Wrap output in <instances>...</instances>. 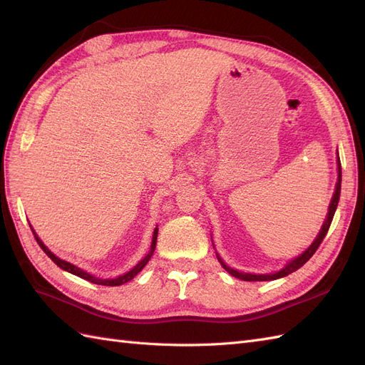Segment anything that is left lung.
Returning a JSON list of instances; mask_svg holds the SVG:
<instances>
[{"instance_id": "8db88e82", "label": "left lung", "mask_w": 365, "mask_h": 365, "mask_svg": "<svg viewBox=\"0 0 365 365\" xmlns=\"http://www.w3.org/2000/svg\"><path fill=\"white\" fill-rule=\"evenodd\" d=\"M339 193H341V163H339V157H338V181H336V189H335L332 201H330V204H329V213H327V217H326L324 224H323V227H322V231H319L317 239L314 240V244H312L311 247H309L303 254H300V256L295 257L294 260H291V262H289L288 264H286L284 268H282L280 271L274 272V274H248V272H240V271H236V269H233V268L227 267V264L224 263V260L220 259V257L217 256V252H216L217 260L220 262V264H222V268H224L227 272H230L231 275H233V277L240 279V280H245V282H268V280H275V279H280V277H286V275H288V274L297 271L298 268H302L303 264L314 256L315 251H317L318 247H319V244H322L323 239L326 237L327 231H329V227H330V224H332L334 215H335V212H336L338 201H339Z\"/></svg>"}]
</instances>
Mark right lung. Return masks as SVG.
<instances>
[{
	"label": "right lung",
	"instance_id": "right-lung-1",
	"mask_svg": "<svg viewBox=\"0 0 365 365\" xmlns=\"http://www.w3.org/2000/svg\"><path fill=\"white\" fill-rule=\"evenodd\" d=\"M30 228H31V225H30ZM31 231H33V235H35V239H36V242L39 244V247L42 248V251L47 254V256L58 264V267L61 268V269H63V271H68V272H71V274H74V275H77V277H81V279H83V280H88V282H91V283H96V284H103V286H120V284H123V283H128L129 280H132L135 277V275L146 267L148 264V262L150 260V257H152V254H153V251H155V245H157V236H158V228H155L153 230V236H152V245H150V251L146 254V257L143 259V260H140L134 268H132L130 271H128L126 274H123V275H120V277H117V279H98V277H94V275H91V274H88L86 271H83V269H81V268H77V267H74L73 263H70V262H65V260H62V259H59V257H56L54 256V254L42 244V240L36 236V233H35V230L31 228Z\"/></svg>",
	"mask_w": 365,
	"mask_h": 365
}]
</instances>
